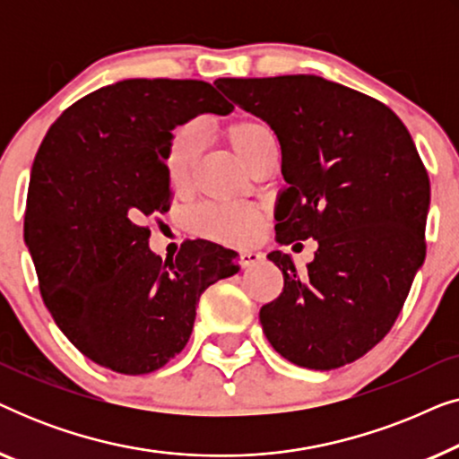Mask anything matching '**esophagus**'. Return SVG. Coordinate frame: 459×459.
<instances>
[{"label": "esophagus", "mask_w": 459, "mask_h": 459, "mask_svg": "<svg viewBox=\"0 0 459 459\" xmlns=\"http://www.w3.org/2000/svg\"><path fill=\"white\" fill-rule=\"evenodd\" d=\"M263 259H265V255L259 253V250H244V253H240L242 267H253V265H256V263H261Z\"/></svg>", "instance_id": "34e87169"}]
</instances>
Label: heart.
Returning a JSON list of instances; mask_svg holds the SVG:
<instances>
[{
  "label": "heart",
  "instance_id": "obj_1",
  "mask_svg": "<svg viewBox=\"0 0 459 459\" xmlns=\"http://www.w3.org/2000/svg\"><path fill=\"white\" fill-rule=\"evenodd\" d=\"M223 135L248 167H253L267 148L275 146L272 131L255 118H238L228 123L223 127ZM200 152H203V137L196 125L186 123L171 131L162 162H165L169 184L175 192H184L190 186ZM194 228L209 240L244 247L259 236L263 212L250 204H206L194 215Z\"/></svg>",
  "mask_w": 459,
  "mask_h": 459
}]
</instances>
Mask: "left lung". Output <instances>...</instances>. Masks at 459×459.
I'll return each instance as SVG.
<instances>
[{"mask_svg":"<svg viewBox=\"0 0 459 459\" xmlns=\"http://www.w3.org/2000/svg\"><path fill=\"white\" fill-rule=\"evenodd\" d=\"M215 85L278 135V242L317 240L307 272L267 255L284 288L261 307L263 332L294 366L353 363L393 328L424 263L430 179L416 143L386 104L316 74Z\"/></svg>","mask_w":459,"mask_h":459,"instance_id":"8db88e82","label":"left lung"}]
</instances>
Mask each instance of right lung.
Returning <instances> with one entry per match:
<instances>
[{
    "label": "right lung",
    "instance_id": "obj_1",
    "mask_svg": "<svg viewBox=\"0 0 459 459\" xmlns=\"http://www.w3.org/2000/svg\"><path fill=\"white\" fill-rule=\"evenodd\" d=\"M234 110L196 79H125L56 118L30 169L24 242L43 303L85 357L150 374L190 341L198 299L234 275L238 253L186 242L175 261L148 247L152 215L171 206L165 146L200 112Z\"/></svg>",
    "mask_w": 459,
    "mask_h": 459
}]
</instances>
